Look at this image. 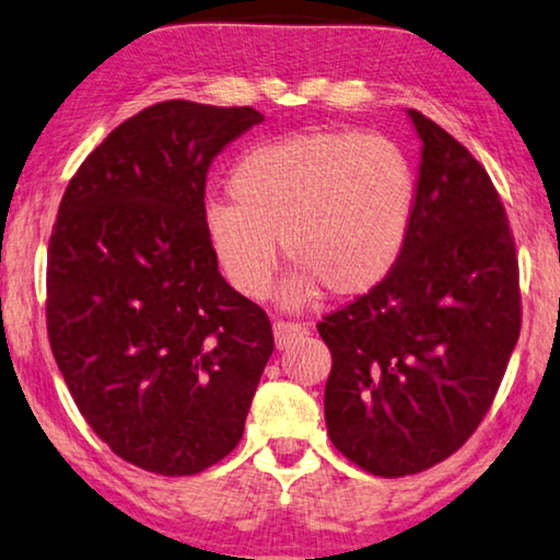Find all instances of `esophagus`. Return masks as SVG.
<instances>
[{"instance_id":"1","label":"esophagus","mask_w":560,"mask_h":560,"mask_svg":"<svg viewBox=\"0 0 560 560\" xmlns=\"http://www.w3.org/2000/svg\"><path fill=\"white\" fill-rule=\"evenodd\" d=\"M272 332H275V345L282 350V347H288L292 340H298V337L305 335V327L298 323H282V319H278V323L272 325Z\"/></svg>"}]
</instances>
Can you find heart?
I'll use <instances>...</instances> for the list:
<instances>
[{"label":"heart","instance_id":"heart-1","mask_svg":"<svg viewBox=\"0 0 560 560\" xmlns=\"http://www.w3.org/2000/svg\"><path fill=\"white\" fill-rule=\"evenodd\" d=\"M233 203L206 206V237L225 280L245 298L270 292L280 247L295 272L290 307L380 285L405 250L417 206L407 151L382 133L305 131L253 145L228 176Z\"/></svg>","mask_w":560,"mask_h":560}]
</instances>
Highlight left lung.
Listing matches in <instances>:
<instances>
[{
    "instance_id": "1",
    "label": "left lung",
    "mask_w": 560,
    "mask_h": 560,
    "mask_svg": "<svg viewBox=\"0 0 560 560\" xmlns=\"http://www.w3.org/2000/svg\"><path fill=\"white\" fill-rule=\"evenodd\" d=\"M409 118L421 163L405 250L377 288L317 325L332 354L327 434L384 479L466 444L521 332L516 243L489 173L432 118Z\"/></svg>"
}]
</instances>
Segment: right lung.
<instances>
[{
  "instance_id": "1",
  "label": "right lung",
  "mask_w": 560,
  "mask_h": 560,
  "mask_svg": "<svg viewBox=\"0 0 560 560\" xmlns=\"http://www.w3.org/2000/svg\"><path fill=\"white\" fill-rule=\"evenodd\" d=\"M260 121L250 106L143 108L86 155L51 228L54 360L94 434L151 474L225 459L272 354L268 315L228 285L203 225L210 163Z\"/></svg>"
}]
</instances>
